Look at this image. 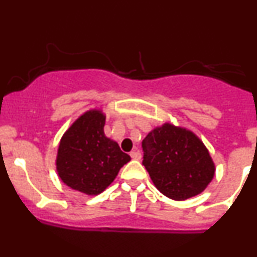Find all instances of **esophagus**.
Wrapping results in <instances>:
<instances>
[{
  "instance_id": "obj_1",
  "label": "esophagus",
  "mask_w": 257,
  "mask_h": 257,
  "mask_svg": "<svg viewBox=\"0 0 257 257\" xmlns=\"http://www.w3.org/2000/svg\"><path fill=\"white\" fill-rule=\"evenodd\" d=\"M131 157L133 159H140L141 158V153L138 151V150H134V151L131 152Z\"/></svg>"
}]
</instances>
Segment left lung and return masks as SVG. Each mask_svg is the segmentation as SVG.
I'll list each match as a JSON object with an SVG mask.
<instances>
[{"instance_id":"left-lung-1","label":"left lung","mask_w":257,"mask_h":257,"mask_svg":"<svg viewBox=\"0 0 257 257\" xmlns=\"http://www.w3.org/2000/svg\"><path fill=\"white\" fill-rule=\"evenodd\" d=\"M143 164L153 185L174 200L202 193L215 175V164L193 132L172 123L156 126L143 141Z\"/></svg>"}]
</instances>
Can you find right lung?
<instances>
[{
    "label": "right lung",
    "mask_w": 257,
    "mask_h": 257,
    "mask_svg": "<svg viewBox=\"0 0 257 257\" xmlns=\"http://www.w3.org/2000/svg\"><path fill=\"white\" fill-rule=\"evenodd\" d=\"M105 113L98 108L84 112L64 133L58 147L55 166L59 178L87 196L105 191L120 168L131 161V156L105 135Z\"/></svg>",
    "instance_id": "1"
}]
</instances>
